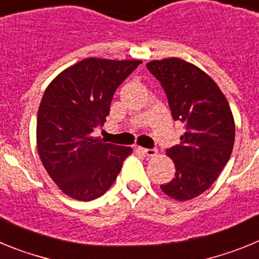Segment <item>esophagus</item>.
Returning a JSON list of instances; mask_svg holds the SVG:
<instances>
[{
	"label": "esophagus",
	"instance_id": "esophagus-1",
	"mask_svg": "<svg viewBox=\"0 0 259 259\" xmlns=\"http://www.w3.org/2000/svg\"><path fill=\"white\" fill-rule=\"evenodd\" d=\"M139 150H140L143 154L148 155V157H155V155L158 154L157 149H145V148H139Z\"/></svg>",
	"mask_w": 259,
	"mask_h": 259
}]
</instances>
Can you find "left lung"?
Returning a JSON list of instances; mask_svg holds the SVG:
<instances>
[{
	"instance_id": "1",
	"label": "left lung",
	"mask_w": 259,
	"mask_h": 259,
	"mask_svg": "<svg viewBox=\"0 0 259 259\" xmlns=\"http://www.w3.org/2000/svg\"><path fill=\"white\" fill-rule=\"evenodd\" d=\"M146 67L161 81L172 118L185 130L179 145L167 150L176 172L161 189L174 200H192L211 187L231 157L235 119L230 104L214 80L191 62L172 57Z\"/></svg>"
}]
</instances>
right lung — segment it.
I'll return each instance as SVG.
<instances>
[{
	"label": "right lung",
	"mask_w": 259,
	"mask_h": 259,
	"mask_svg": "<svg viewBox=\"0 0 259 259\" xmlns=\"http://www.w3.org/2000/svg\"><path fill=\"white\" fill-rule=\"evenodd\" d=\"M143 61L85 58L63 70L45 89L36 144L45 170L66 196L92 201L114 184L130 146L93 136L106 122L116 88Z\"/></svg>",
	"instance_id": "obj_1"
}]
</instances>
